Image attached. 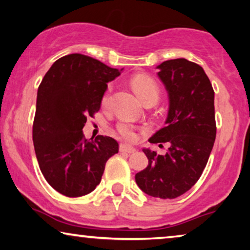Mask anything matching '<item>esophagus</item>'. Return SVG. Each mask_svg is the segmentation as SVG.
Listing matches in <instances>:
<instances>
[{"mask_svg":"<svg viewBox=\"0 0 250 250\" xmlns=\"http://www.w3.org/2000/svg\"><path fill=\"white\" fill-rule=\"evenodd\" d=\"M119 151L125 152V153H129V155H131V153H134L136 150L133 148V146H129L127 145H124V143H122V145L119 146Z\"/></svg>","mask_w":250,"mask_h":250,"instance_id":"34e87169","label":"esophagus"}]
</instances>
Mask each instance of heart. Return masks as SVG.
<instances>
[{"label":"heart","mask_w":250,"mask_h":250,"mask_svg":"<svg viewBox=\"0 0 250 250\" xmlns=\"http://www.w3.org/2000/svg\"><path fill=\"white\" fill-rule=\"evenodd\" d=\"M132 87L136 95L140 98L142 102L148 100H158L159 98V86L156 83V81L146 75L139 74L135 75L131 80ZM110 91V88H109ZM109 99V92L104 97V104H107ZM117 132L123 139L127 140V141H135L136 140V132L132 125H129L126 122H121L117 125Z\"/></svg>","instance_id":"obj_1"}]
</instances>
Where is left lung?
<instances>
[{"instance_id": "obj_1", "label": "left lung", "mask_w": 250, "mask_h": 250, "mask_svg": "<svg viewBox=\"0 0 250 250\" xmlns=\"http://www.w3.org/2000/svg\"><path fill=\"white\" fill-rule=\"evenodd\" d=\"M168 93L165 127L149 139L168 143L165 155L143 149L149 164L135 175L143 192L174 199L192 188L203 174L216 138L214 90L203 67L180 58L157 66Z\"/></svg>"}]
</instances>
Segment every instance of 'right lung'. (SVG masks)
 Wrapping results in <instances>:
<instances>
[{
  "instance_id": "right-lung-1",
  "label": "right lung",
  "mask_w": 250,
  "mask_h": 250,
  "mask_svg": "<svg viewBox=\"0 0 250 250\" xmlns=\"http://www.w3.org/2000/svg\"><path fill=\"white\" fill-rule=\"evenodd\" d=\"M93 58L73 53L58 59L41 82L33 141L41 172L66 197H82L100 183L107 160L118 152L110 136L84 138L87 117L101 107L109 82L121 75Z\"/></svg>"
}]
</instances>
